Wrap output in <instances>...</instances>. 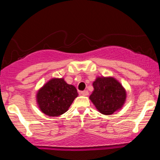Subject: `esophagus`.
<instances>
[{
	"mask_svg": "<svg viewBox=\"0 0 160 160\" xmlns=\"http://www.w3.org/2000/svg\"><path fill=\"white\" fill-rule=\"evenodd\" d=\"M80 94L82 95H83V96H87L88 95H89V92L87 90H84V91H82L80 92Z\"/></svg>",
	"mask_w": 160,
	"mask_h": 160,
	"instance_id": "1",
	"label": "esophagus"
}]
</instances>
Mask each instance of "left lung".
I'll return each instance as SVG.
<instances>
[{
    "label": "left lung",
    "mask_w": 160,
    "mask_h": 160,
    "mask_svg": "<svg viewBox=\"0 0 160 160\" xmlns=\"http://www.w3.org/2000/svg\"><path fill=\"white\" fill-rule=\"evenodd\" d=\"M94 90L89 99L98 111L104 115H111L123 107L126 100V91L113 77H97L92 82Z\"/></svg>",
    "instance_id": "left-lung-1"
}]
</instances>
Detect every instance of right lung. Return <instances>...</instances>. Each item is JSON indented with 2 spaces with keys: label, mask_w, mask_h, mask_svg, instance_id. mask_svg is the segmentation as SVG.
Returning a JSON list of instances; mask_svg holds the SVG:
<instances>
[{
  "label": "right lung",
  "mask_w": 160,
  "mask_h": 160,
  "mask_svg": "<svg viewBox=\"0 0 160 160\" xmlns=\"http://www.w3.org/2000/svg\"><path fill=\"white\" fill-rule=\"evenodd\" d=\"M78 96L75 86L68 84L64 78H54L40 88L36 95L38 108L49 117L63 114Z\"/></svg>",
  "instance_id": "add662e5"
}]
</instances>
